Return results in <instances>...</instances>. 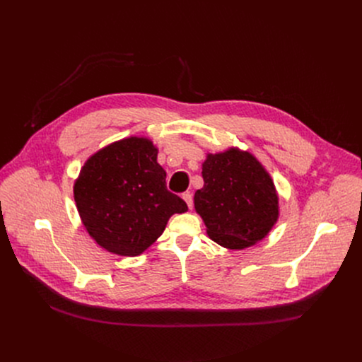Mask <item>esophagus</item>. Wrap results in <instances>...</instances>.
Masks as SVG:
<instances>
[{
	"instance_id": "esophagus-1",
	"label": "esophagus",
	"mask_w": 362,
	"mask_h": 362,
	"mask_svg": "<svg viewBox=\"0 0 362 362\" xmlns=\"http://www.w3.org/2000/svg\"><path fill=\"white\" fill-rule=\"evenodd\" d=\"M183 200L186 202V204H187V208L192 211V208H193V197H192V194L190 193H183Z\"/></svg>"
}]
</instances>
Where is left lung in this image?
<instances>
[{
    "instance_id": "1",
    "label": "left lung",
    "mask_w": 362,
    "mask_h": 362,
    "mask_svg": "<svg viewBox=\"0 0 362 362\" xmlns=\"http://www.w3.org/2000/svg\"><path fill=\"white\" fill-rule=\"evenodd\" d=\"M202 176L204 185L194 193V209L214 242L240 250L269 233L279 216V197L253 154L236 147L209 153Z\"/></svg>"
}]
</instances>
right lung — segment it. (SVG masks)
<instances>
[{
    "label": "right lung",
    "instance_id": "1",
    "mask_svg": "<svg viewBox=\"0 0 362 362\" xmlns=\"http://www.w3.org/2000/svg\"><path fill=\"white\" fill-rule=\"evenodd\" d=\"M74 200L88 235L112 253L137 256L187 204L166 187L150 139L127 137L87 159L74 182Z\"/></svg>",
    "mask_w": 362,
    "mask_h": 362
}]
</instances>
